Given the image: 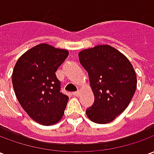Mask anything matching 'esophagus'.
<instances>
[{
	"label": "esophagus",
	"instance_id": "obj_1",
	"mask_svg": "<svg viewBox=\"0 0 154 154\" xmlns=\"http://www.w3.org/2000/svg\"><path fill=\"white\" fill-rule=\"evenodd\" d=\"M72 95L74 97H78L79 96V91H74V92H72Z\"/></svg>",
	"mask_w": 154,
	"mask_h": 154
}]
</instances>
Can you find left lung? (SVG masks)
Here are the masks:
<instances>
[{
	"instance_id": "8db88e82",
	"label": "left lung",
	"mask_w": 154,
	"mask_h": 154,
	"mask_svg": "<svg viewBox=\"0 0 154 154\" xmlns=\"http://www.w3.org/2000/svg\"><path fill=\"white\" fill-rule=\"evenodd\" d=\"M78 55L95 97L86 110L87 117L97 124L111 122L125 110L135 92L137 77L132 64L109 45L96 46Z\"/></svg>"
}]
</instances>
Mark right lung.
<instances>
[{
    "instance_id": "obj_1",
    "label": "right lung",
    "mask_w": 154,
    "mask_h": 154,
    "mask_svg": "<svg viewBox=\"0 0 154 154\" xmlns=\"http://www.w3.org/2000/svg\"><path fill=\"white\" fill-rule=\"evenodd\" d=\"M68 56L65 49L38 44L22 55L15 64L12 84L22 108L43 125H51L63 116L68 97L62 93L56 72Z\"/></svg>"
}]
</instances>
